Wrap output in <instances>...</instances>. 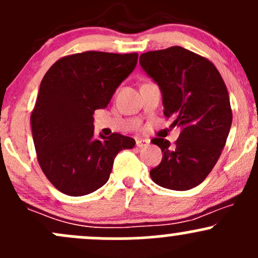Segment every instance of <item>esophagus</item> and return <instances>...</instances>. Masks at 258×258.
Wrapping results in <instances>:
<instances>
[{"mask_svg":"<svg viewBox=\"0 0 258 258\" xmlns=\"http://www.w3.org/2000/svg\"><path fill=\"white\" fill-rule=\"evenodd\" d=\"M148 143H150V141L148 140H142V138H137L136 140V146L140 148L146 147V146H148Z\"/></svg>","mask_w":258,"mask_h":258,"instance_id":"1","label":"esophagus"}]
</instances>
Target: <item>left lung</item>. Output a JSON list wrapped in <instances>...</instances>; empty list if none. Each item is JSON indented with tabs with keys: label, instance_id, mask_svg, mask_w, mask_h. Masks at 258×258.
Masks as SVG:
<instances>
[{
	"label": "left lung",
	"instance_id": "obj_1",
	"mask_svg": "<svg viewBox=\"0 0 258 258\" xmlns=\"http://www.w3.org/2000/svg\"><path fill=\"white\" fill-rule=\"evenodd\" d=\"M140 64L158 84L164 116L181 128L175 146L164 138L152 143L163 152L152 180L172 190H189L213 170L232 122L226 85L210 60L181 47L141 54Z\"/></svg>",
	"mask_w": 258,
	"mask_h": 258
}]
</instances>
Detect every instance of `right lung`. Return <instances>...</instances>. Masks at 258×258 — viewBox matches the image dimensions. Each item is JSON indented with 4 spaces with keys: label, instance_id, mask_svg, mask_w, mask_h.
<instances>
[{
    "label": "right lung",
    "instance_id": "1",
    "mask_svg": "<svg viewBox=\"0 0 258 258\" xmlns=\"http://www.w3.org/2000/svg\"><path fill=\"white\" fill-rule=\"evenodd\" d=\"M138 54L84 51L56 60L40 83L31 115L37 159L61 193L81 197L101 188L113 161L136 141L112 134L94 137V112L105 108L137 64Z\"/></svg>",
    "mask_w": 258,
    "mask_h": 258
}]
</instances>
